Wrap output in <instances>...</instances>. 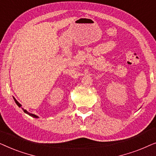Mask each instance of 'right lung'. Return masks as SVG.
<instances>
[{"instance_id": "right-lung-1", "label": "right lung", "mask_w": 156, "mask_h": 156, "mask_svg": "<svg viewBox=\"0 0 156 156\" xmlns=\"http://www.w3.org/2000/svg\"><path fill=\"white\" fill-rule=\"evenodd\" d=\"M14 100H15V101H16V103L17 104V105H18V106H19V107H20V106H22V105H21V104H20V103H19V102H18V101H17V100H16V99H15V98H14ZM23 112H24L25 113H26V114H28V115H30V116H33V117H34V118H38V116H36V115H35V114H30V113L27 112L26 110L24 109V108H23Z\"/></svg>"}]
</instances>
